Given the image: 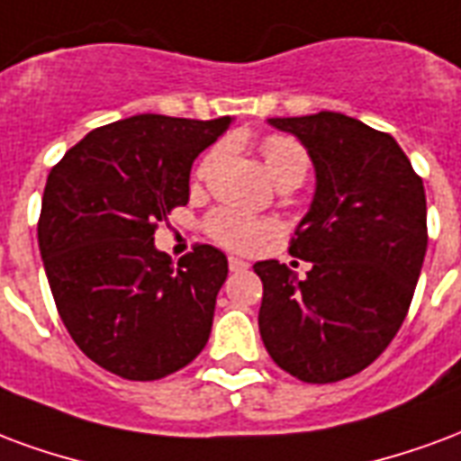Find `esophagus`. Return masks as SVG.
<instances>
[{
	"label": "esophagus",
	"mask_w": 461,
	"mask_h": 461,
	"mask_svg": "<svg viewBox=\"0 0 461 461\" xmlns=\"http://www.w3.org/2000/svg\"><path fill=\"white\" fill-rule=\"evenodd\" d=\"M228 267H230V272H243L248 270L250 265L245 263V260H240V258H230V260H228Z\"/></svg>",
	"instance_id": "1"
}]
</instances>
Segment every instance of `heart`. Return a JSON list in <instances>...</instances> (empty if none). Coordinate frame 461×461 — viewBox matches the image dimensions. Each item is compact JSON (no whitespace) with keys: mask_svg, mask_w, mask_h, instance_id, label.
Listing matches in <instances>:
<instances>
[{"mask_svg":"<svg viewBox=\"0 0 461 461\" xmlns=\"http://www.w3.org/2000/svg\"><path fill=\"white\" fill-rule=\"evenodd\" d=\"M260 154L270 176L275 184L285 181H304L309 171L307 149L297 140H292L287 134H270L260 142ZM221 157V147H213L211 152L201 159L196 169V179H203L208 171L213 169V164ZM275 223L265 218L250 216L238 208H218L206 218V233L235 253H255L260 250L272 235H275Z\"/></svg>","mask_w":461,"mask_h":461,"instance_id":"heart-1","label":"heart"}]
</instances>
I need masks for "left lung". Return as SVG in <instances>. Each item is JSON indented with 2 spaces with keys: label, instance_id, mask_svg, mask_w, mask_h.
<instances>
[{
  "label": "left lung",
  "instance_id": "left-lung-1",
  "mask_svg": "<svg viewBox=\"0 0 461 461\" xmlns=\"http://www.w3.org/2000/svg\"><path fill=\"white\" fill-rule=\"evenodd\" d=\"M307 147L317 191L290 255L307 277L277 260L255 263L258 314L272 361L304 383L361 373L405 321L428 250L425 186L388 132L341 113L272 117Z\"/></svg>",
  "mask_w": 461,
  "mask_h": 461
}]
</instances>
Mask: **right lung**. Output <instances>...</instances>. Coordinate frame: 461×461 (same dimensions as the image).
Instances as JSON below:
<instances>
[{"label": "right lung", "instance_id": "right-lung-1", "mask_svg": "<svg viewBox=\"0 0 461 461\" xmlns=\"http://www.w3.org/2000/svg\"><path fill=\"white\" fill-rule=\"evenodd\" d=\"M230 117L134 115L97 127L46 179L39 248L70 339L127 381H159L211 334L228 260L213 245L171 263L154 230L189 203L191 164Z\"/></svg>", "mask_w": 461, "mask_h": 461}]
</instances>
